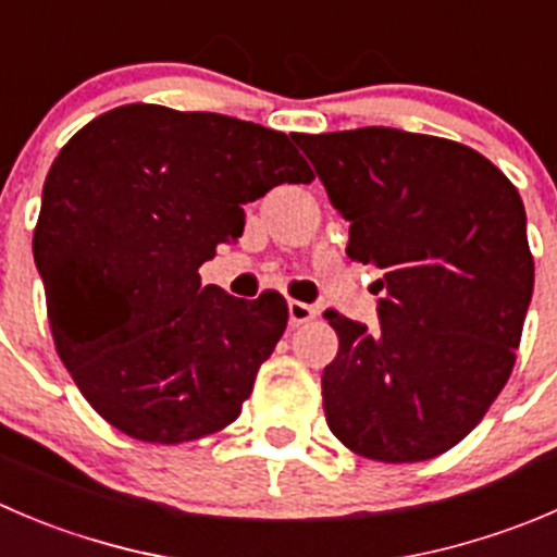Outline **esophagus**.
Wrapping results in <instances>:
<instances>
[{
  "instance_id": "1",
  "label": "esophagus",
  "mask_w": 557,
  "mask_h": 557,
  "mask_svg": "<svg viewBox=\"0 0 557 557\" xmlns=\"http://www.w3.org/2000/svg\"><path fill=\"white\" fill-rule=\"evenodd\" d=\"M312 318H315V307L305 305V301H296V299L288 301V321H290V326H301V323L312 321Z\"/></svg>"
}]
</instances>
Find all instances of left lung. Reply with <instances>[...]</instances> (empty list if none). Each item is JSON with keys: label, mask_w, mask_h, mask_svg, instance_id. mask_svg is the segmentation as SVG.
Here are the masks:
<instances>
[{"label": "left lung", "mask_w": 557, "mask_h": 557, "mask_svg": "<svg viewBox=\"0 0 557 557\" xmlns=\"http://www.w3.org/2000/svg\"><path fill=\"white\" fill-rule=\"evenodd\" d=\"M350 223L354 261L383 272L381 329L326 310L329 430L356 455L419 462L460 444L515 367L533 294L525 207L466 144L394 127L290 133Z\"/></svg>", "instance_id": "obj_1"}]
</instances>
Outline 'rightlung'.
I'll return each mask as SVG.
<instances>
[{
	"label": "right lung",
	"mask_w": 557,
	"mask_h": 557,
	"mask_svg": "<svg viewBox=\"0 0 557 557\" xmlns=\"http://www.w3.org/2000/svg\"><path fill=\"white\" fill-rule=\"evenodd\" d=\"M283 182H312L288 135L223 113L129 102L64 144L32 250L59 359L108 424L185 444L242 413L288 305L236 299L198 269Z\"/></svg>",
	"instance_id": "right-lung-1"
}]
</instances>
